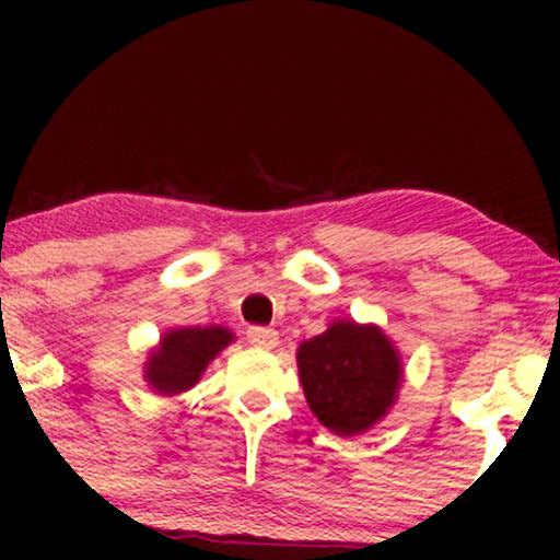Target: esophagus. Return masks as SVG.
<instances>
[{"label": "esophagus", "instance_id": "1", "mask_svg": "<svg viewBox=\"0 0 560 560\" xmlns=\"http://www.w3.org/2000/svg\"><path fill=\"white\" fill-rule=\"evenodd\" d=\"M247 341L257 349H275L278 347V331H275V328H267V326H249Z\"/></svg>", "mask_w": 560, "mask_h": 560}]
</instances>
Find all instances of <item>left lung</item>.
<instances>
[{
	"label": "left lung",
	"instance_id": "1",
	"mask_svg": "<svg viewBox=\"0 0 560 560\" xmlns=\"http://www.w3.org/2000/svg\"><path fill=\"white\" fill-rule=\"evenodd\" d=\"M298 370L311 410L336 435L377 423L400 385V359L377 326L339 320L298 349Z\"/></svg>",
	"mask_w": 560,
	"mask_h": 560
}]
</instances>
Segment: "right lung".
I'll list each match as a JSON object with an SVG mask.
<instances>
[{
    "label": "right lung",
    "instance_id": "right-lung-1",
    "mask_svg": "<svg viewBox=\"0 0 560 560\" xmlns=\"http://www.w3.org/2000/svg\"><path fill=\"white\" fill-rule=\"evenodd\" d=\"M232 334L221 326L178 328L165 334L160 349L148 362V382L160 395H178L194 387L206 364L219 354Z\"/></svg>",
    "mask_w": 560,
    "mask_h": 560
}]
</instances>
